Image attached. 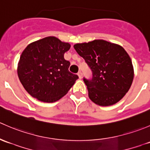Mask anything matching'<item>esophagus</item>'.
<instances>
[{
  "instance_id": "obj_1",
  "label": "esophagus",
  "mask_w": 150,
  "mask_h": 150,
  "mask_svg": "<svg viewBox=\"0 0 150 150\" xmlns=\"http://www.w3.org/2000/svg\"><path fill=\"white\" fill-rule=\"evenodd\" d=\"M78 77H79L80 79H81V78H83V74H82V72H78Z\"/></svg>"
}]
</instances>
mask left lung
<instances>
[{
	"label": "left lung",
	"instance_id": "8db88e82",
	"mask_svg": "<svg viewBox=\"0 0 150 150\" xmlns=\"http://www.w3.org/2000/svg\"><path fill=\"white\" fill-rule=\"evenodd\" d=\"M74 48L91 70V78H83L91 100L100 106L119 102L134 79L132 62L125 49L103 40L77 43Z\"/></svg>",
	"mask_w": 150,
	"mask_h": 150
}]
</instances>
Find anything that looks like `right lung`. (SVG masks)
Here are the masks:
<instances>
[{"label": "right lung", "mask_w": 150, "mask_h": 150, "mask_svg": "<svg viewBox=\"0 0 150 150\" xmlns=\"http://www.w3.org/2000/svg\"><path fill=\"white\" fill-rule=\"evenodd\" d=\"M70 45L55 37H46L29 44L22 52L18 76L33 97L44 102L61 99L78 78L69 71L70 62L64 54Z\"/></svg>", "instance_id": "1"}]
</instances>
